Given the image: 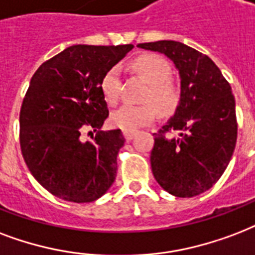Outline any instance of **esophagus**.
<instances>
[{
  "label": "esophagus",
  "instance_id": "esophagus-1",
  "mask_svg": "<svg viewBox=\"0 0 255 255\" xmlns=\"http://www.w3.org/2000/svg\"><path fill=\"white\" fill-rule=\"evenodd\" d=\"M123 135H124V137H126V140L129 141L133 139V136L136 135V132L135 131H124Z\"/></svg>",
  "mask_w": 255,
  "mask_h": 255
}]
</instances>
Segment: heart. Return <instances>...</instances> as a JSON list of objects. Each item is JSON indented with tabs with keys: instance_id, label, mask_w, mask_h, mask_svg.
<instances>
[{
	"instance_id": "heart-1",
	"label": "heart",
	"mask_w": 255,
	"mask_h": 255,
	"mask_svg": "<svg viewBox=\"0 0 255 255\" xmlns=\"http://www.w3.org/2000/svg\"><path fill=\"white\" fill-rule=\"evenodd\" d=\"M132 68L149 83L144 96L145 104H126L111 115V124L123 131H136L155 119L156 110L162 115L171 114L179 102V92L168 81L171 67L166 58L158 54H141L132 61ZM120 68L111 67L100 81V89L108 104H116L120 96ZM154 104L152 105V103ZM157 108L155 109L154 107Z\"/></svg>"
}]
</instances>
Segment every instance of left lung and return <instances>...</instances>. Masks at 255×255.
I'll use <instances>...</instances> for the list:
<instances>
[{
  "label": "left lung",
  "instance_id": "obj_1",
  "mask_svg": "<svg viewBox=\"0 0 255 255\" xmlns=\"http://www.w3.org/2000/svg\"><path fill=\"white\" fill-rule=\"evenodd\" d=\"M137 48L164 54L180 79L175 114L153 133V178L174 197L199 195L218 182L236 148V100L230 84L211 58L186 44L163 40ZM174 130L176 136L165 135Z\"/></svg>",
  "mask_w": 255,
  "mask_h": 255
}]
</instances>
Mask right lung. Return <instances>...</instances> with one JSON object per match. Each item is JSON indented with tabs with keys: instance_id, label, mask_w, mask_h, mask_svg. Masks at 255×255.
<instances>
[{
	"instance_id": "right-lung-1",
	"label": "right lung",
	"mask_w": 255,
	"mask_h": 255,
	"mask_svg": "<svg viewBox=\"0 0 255 255\" xmlns=\"http://www.w3.org/2000/svg\"><path fill=\"white\" fill-rule=\"evenodd\" d=\"M132 48L72 45L33 75L19 112V143L30 174L54 197L93 202L115 182L126 140L120 129L102 131L108 107L100 81ZM87 129L97 133L84 142Z\"/></svg>"
}]
</instances>
